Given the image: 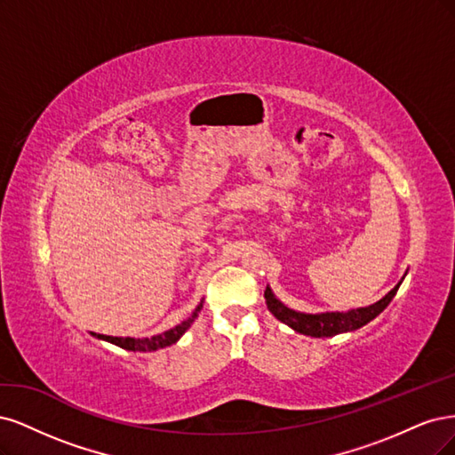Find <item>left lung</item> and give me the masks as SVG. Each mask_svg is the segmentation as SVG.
<instances>
[{
    "label": "left lung",
    "mask_w": 455,
    "mask_h": 455,
    "mask_svg": "<svg viewBox=\"0 0 455 455\" xmlns=\"http://www.w3.org/2000/svg\"><path fill=\"white\" fill-rule=\"evenodd\" d=\"M403 280L378 302L364 307H357V310H347V312H323V314L297 312L292 310V307H287L282 300H277L268 285L265 291V299H267L268 310L274 314V317L280 319L282 323L289 325L292 331L306 336H314V339H325V336H336L340 332L357 331L363 325L369 323V321H372L376 315L382 314L387 307V304L393 300V297L397 295Z\"/></svg>",
    "instance_id": "left-lung-1"
}]
</instances>
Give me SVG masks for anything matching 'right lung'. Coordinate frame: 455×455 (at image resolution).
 <instances>
[{"mask_svg":"<svg viewBox=\"0 0 455 455\" xmlns=\"http://www.w3.org/2000/svg\"><path fill=\"white\" fill-rule=\"evenodd\" d=\"M204 306V300H200V304L195 307V312L190 314L183 323L175 325L173 329L163 332V334H156V336H151V339H130V336H106V334H96L92 332V336H96V339L100 340H106V342H111L115 346H119L123 349H128V351H156L160 347H166V346H172L178 342L181 336L188 331V327L195 323V319L198 317L200 310Z\"/></svg>","mask_w":455,"mask_h":455,"instance_id":"right-lung-1","label":"right lung"}]
</instances>
